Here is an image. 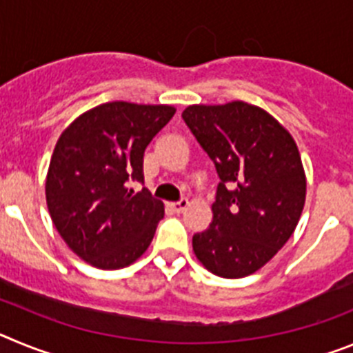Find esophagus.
Instances as JSON below:
<instances>
[{
	"label": "esophagus",
	"mask_w": 353,
	"mask_h": 353,
	"mask_svg": "<svg viewBox=\"0 0 353 353\" xmlns=\"http://www.w3.org/2000/svg\"><path fill=\"white\" fill-rule=\"evenodd\" d=\"M187 207H189V201H187V199H180L176 203H171V208H173V212H176V214H182Z\"/></svg>",
	"instance_id": "obj_1"
}]
</instances>
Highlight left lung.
Segmentation results:
<instances>
[{
	"mask_svg": "<svg viewBox=\"0 0 353 353\" xmlns=\"http://www.w3.org/2000/svg\"><path fill=\"white\" fill-rule=\"evenodd\" d=\"M183 121L219 174L212 223L192 236L205 269L226 279L260 270L288 242L305 201V173L292 134L242 101L194 104Z\"/></svg>",
	"mask_w": 353,
	"mask_h": 353,
	"instance_id": "1",
	"label": "left lung"
}]
</instances>
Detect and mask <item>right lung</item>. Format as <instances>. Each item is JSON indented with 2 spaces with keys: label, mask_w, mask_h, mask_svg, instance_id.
I'll return each instance as SVG.
<instances>
[{
  "label": "right lung",
  "mask_w": 353,
  "mask_h": 353,
  "mask_svg": "<svg viewBox=\"0 0 353 353\" xmlns=\"http://www.w3.org/2000/svg\"><path fill=\"white\" fill-rule=\"evenodd\" d=\"M176 109L166 104L105 102L61 132L49 162L46 199L61 239L81 260L114 270L141 258L164 203L143 182V155Z\"/></svg>",
  "instance_id": "1"
}]
</instances>
